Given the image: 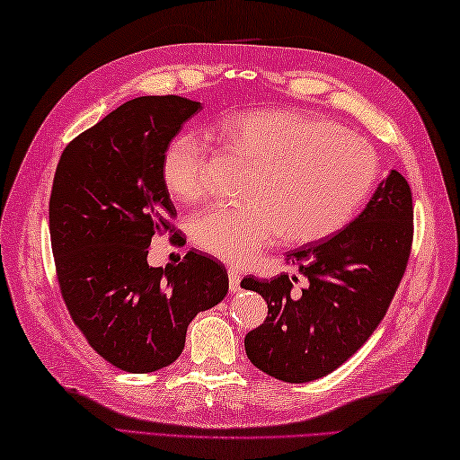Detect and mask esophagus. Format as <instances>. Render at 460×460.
Wrapping results in <instances>:
<instances>
[{"instance_id":"1","label":"esophagus","mask_w":460,"mask_h":460,"mask_svg":"<svg viewBox=\"0 0 460 460\" xmlns=\"http://www.w3.org/2000/svg\"><path fill=\"white\" fill-rule=\"evenodd\" d=\"M229 290L239 292L241 290V272L235 269H229Z\"/></svg>"}]
</instances>
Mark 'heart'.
Listing matches in <instances>:
<instances>
[{"instance_id": "heart-1", "label": "heart", "mask_w": 460, "mask_h": 460, "mask_svg": "<svg viewBox=\"0 0 460 460\" xmlns=\"http://www.w3.org/2000/svg\"><path fill=\"white\" fill-rule=\"evenodd\" d=\"M217 134L255 164L243 203H219L195 215L198 245L231 265H247L280 235L314 243L354 217L377 175V158L359 136L292 111H249L223 119ZM208 148L181 132L165 144L160 173L180 201L205 191Z\"/></svg>"}]
</instances>
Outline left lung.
Returning <instances> with one entry per match:
<instances>
[{
  "instance_id": "8db88e82",
  "label": "left lung",
  "mask_w": 460,
  "mask_h": 460,
  "mask_svg": "<svg viewBox=\"0 0 460 460\" xmlns=\"http://www.w3.org/2000/svg\"><path fill=\"white\" fill-rule=\"evenodd\" d=\"M411 241V188L392 170L348 227L287 252V262L308 280L302 292H295L296 277L288 275L241 282L269 306L267 320L245 336L251 364L288 384L332 374L384 320Z\"/></svg>"
}]
</instances>
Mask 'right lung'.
Returning <instances> with one entry per match:
<instances>
[{"instance_id":"right-lung-1","label":"right lung","mask_w":460,"mask_h":460,"mask_svg":"<svg viewBox=\"0 0 460 460\" xmlns=\"http://www.w3.org/2000/svg\"><path fill=\"white\" fill-rule=\"evenodd\" d=\"M199 111L183 96H138L76 136L55 172L49 231L63 300L96 354L130 374L173 364L190 322L229 290L227 270L199 251L148 265L175 217L162 154Z\"/></svg>"}]
</instances>
